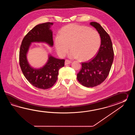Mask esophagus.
Instances as JSON below:
<instances>
[{
	"label": "esophagus",
	"mask_w": 135,
	"mask_h": 135,
	"mask_svg": "<svg viewBox=\"0 0 135 135\" xmlns=\"http://www.w3.org/2000/svg\"><path fill=\"white\" fill-rule=\"evenodd\" d=\"M71 63V61L69 60H66L65 62V65H69Z\"/></svg>",
	"instance_id": "1"
}]
</instances>
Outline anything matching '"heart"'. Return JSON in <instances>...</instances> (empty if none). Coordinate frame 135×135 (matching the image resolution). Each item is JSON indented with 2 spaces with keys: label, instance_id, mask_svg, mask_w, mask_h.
I'll list each match as a JSON object with an SVG mask.
<instances>
[{
  "label": "heart",
  "instance_id": "heart-1",
  "mask_svg": "<svg viewBox=\"0 0 135 135\" xmlns=\"http://www.w3.org/2000/svg\"><path fill=\"white\" fill-rule=\"evenodd\" d=\"M54 38L55 47L58 54L64 57L69 50L71 58H79L87 61L97 54L101 45V37L98 32L85 26L75 23L64 26Z\"/></svg>",
  "mask_w": 135,
  "mask_h": 135
}]
</instances>
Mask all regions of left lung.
<instances>
[{
	"label": "left lung",
	"mask_w": 135,
	"mask_h": 135,
	"mask_svg": "<svg viewBox=\"0 0 135 135\" xmlns=\"http://www.w3.org/2000/svg\"><path fill=\"white\" fill-rule=\"evenodd\" d=\"M90 25L95 27L100 35L101 45L97 55L89 61L81 64L82 68L77 74L78 80L86 87L98 86L106 80L114 58L112 42L109 35L99 23L92 22Z\"/></svg>",
	"instance_id": "left-lung-1"
}]
</instances>
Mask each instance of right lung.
Here are the masks:
<instances>
[{
  "mask_svg": "<svg viewBox=\"0 0 135 135\" xmlns=\"http://www.w3.org/2000/svg\"><path fill=\"white\" fill-rule=\"evenodd\" d=\"M54 23L48 22L35 26L23 38L19 52L21 69L27 80L37 88H51L57 80L59 70L64 66L65 60L48 55L46 64L40 68H34L29 64L27 55L32 43H45L50 47L54 45L52 31L51 27Z\"/></svg>",
  "mask_w": 135,
  "mask_h": 135,
  "instance_id": "obj_1",
  "label": "right lung"
}]
</instances>
